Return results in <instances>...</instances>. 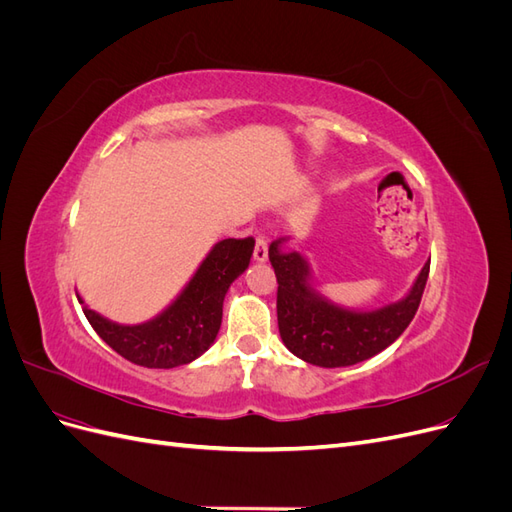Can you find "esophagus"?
I'll return each mask as SVG.
<instances>
[{
	"label": "esophagus",
	"instance_id": "34e87169",
	"mask_svg": "<svg viewBox=\"0 0 512 512\" xmlns=\"http://www.w3.org/2000/svg\"><path fill=\"white\" fill-rule=\"evenodd\" d=\"M267 258H269V243H267V237L258 235V237H256V247H254V260L265 262Z\"/></svg>",
	"mask_w": 512,
	"mask_h": 512
}]
</instances>
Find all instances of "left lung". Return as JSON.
Here are the masks:
<instances>
[{"mask_svg": "<svg viewBox=\"0 0 512 512\" xmlns=\"http://www.w3.org/2000/svg\"><path fill=\"white\" fill-rule=\"evenodd\" d=\"M277 239L269 245V260L277 277V327L282 342L305 363L318 367H348L389 348L408 329L429 275V262L418 273L406 299L374 312L342 309L309 284V267L299 252H284Z\"/></svg>", "mask_w": 512, "mask_h": 512, "instance_id": "left-lung-1", "label": "left lung"}]
</instances>
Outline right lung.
Listing matches in <instances>:
<instances>
[{
  "label": "right lung",
  "instance_id": "add662e5",
  "mask_svg": "<svg viewBox=\"0 0 512 512\" xmlns=\"http://www.w3.org/2000/svg\"><path fill=\"white\" fill-rule=\"evenodd\" d=\"M252 252V237L215 243L175 303L149 322L123 327L94 309L83 312L104 342L130 363L149 369L188 365L215 342L226 292L250 265Z\"/></svg>",
  "mask_w": 512,
  "mask_h": 512
}]
</instances>
